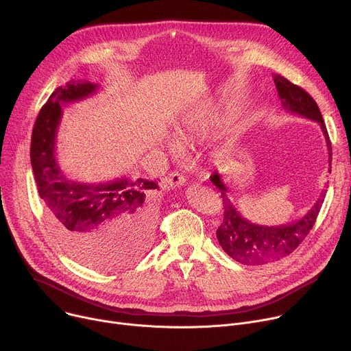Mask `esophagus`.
I'll return each mask as SVG.
<instances>
[{
  "mask_svg": "<svg viewBox=\"0 0 351 351\" xmlns=\"http://www.w3.org/2000/svg\"><path fill=\"white\" fill-rule=\"evenodd\" d=\"M165 182L168 183L169 187L175 189V187L183 186L184 182H186V179H184V176H182L179 172H171V173L165 178Z\"/></svg>",
  "mask_w": 351,
  "mask_h": 351,
  "instance_id": "obj_1",
  "label": "esophagus"
}]
</instances>
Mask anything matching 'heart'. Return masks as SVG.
I'll return each mask as SVG.
<instances>
[{
	"instance_id": "obj_1",
	"label": "heart",
	"mask_w": 351,
	"mask_h": 351,
	"mask_svg": "<svg viewBox=\"0 0 351 351\" xmlns=\"http://www.w3.org/2000/svg\"><path fill=\"white\" fill-rule=\"evenodd\" d=\"M197 129H199V123H197V125H194V126L190 128V130H197ZM178 138H179L180 143H184V141L189 140V133H187V132H182V133H179ZM168 148L171 149V152H173V149H176L175 144H172V143H168Z\"/></svg>"
}]
</instances>
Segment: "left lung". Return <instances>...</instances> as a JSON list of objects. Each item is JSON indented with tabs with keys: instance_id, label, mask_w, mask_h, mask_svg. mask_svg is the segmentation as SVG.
<instances>
[{
	"instance_id": "obj_1",
	"label": "left lung",
	"mask_w": 351,
	"mask_h": 351,
	"mask_svg": "<svg viewBox=\"0 0 351 351\" xmlns=\"http://www.w3.org/2000/svg\"><path fill=\"white\" fill-rule=\"evenodd\" d=\"M272 77L283 110L315 121L321 126L326 140L330 167L332 145L321 111L314 98L302 87L293 84L280 75H274ZM210 179L221 191L225 210L223 221L217 230L218 241L229 257L244 265H263L291 254L313 229L326 193L324 189L317 203L303 218L279 226H265L250 222L237 211L228 197V186L222 180L221 173L215 172Z\"/></svg>"
}]
</instances>
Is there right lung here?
<instances>
[{
  "label": "right lung",
  "instance_id": "right-lung-1",
  "mask_svg": "<svg viewBox=\"0 0 351 351\" xmlns=\"http://www.w3.org/2000/svg\"><path fill=\"white\" fill-rule=\"evenodd\" d=\"M98 88L88 80H72L49 95L33 128L30 160L54 236L75 260L112 271L130 264L148 245L156 210L145 199L158 183L126 176L86 183L65 176L56 153L61 104L80 101Z\"/></svg>",
  "mask_w": 351,
  "mask_h": 351
}]
</instances>
